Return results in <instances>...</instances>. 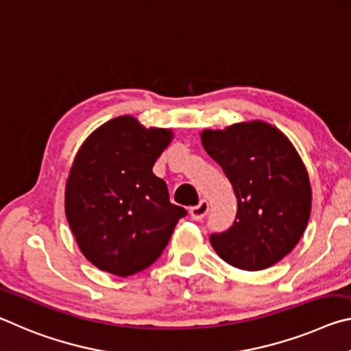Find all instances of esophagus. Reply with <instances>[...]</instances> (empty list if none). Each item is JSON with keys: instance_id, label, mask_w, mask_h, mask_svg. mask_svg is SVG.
Masks as SVG:
<instances>
[{"instance_id": "34e87169", "label": "esophagus", "mask_w": 351, "mask_h": 351, "mask_svg": "<svg viewBox=\"0 0 351 351\" xmlns=\"http://www.w3.org/2000/svg\"><path fill=\"white\" fill-rule=\"evenodd\" d=\"M206 213H208V202L206 200H200L199 205L189 208V215H191L194 221H202Z\"/></svg>"}]
</instances>
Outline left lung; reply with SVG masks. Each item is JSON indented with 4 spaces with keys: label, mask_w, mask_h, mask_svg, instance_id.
Instances as JSON below:
<instances>
[{
    "label": "left lung",
    "mask_w": 351,
    "mask_h": 351,
    "mask_svg": "<svg viewBox=\"0 0 351 351\" xmlns=\"http://www.w3.org/2000/svg\"><path fill=\"white\" fill-rule=\"evenodd\" d=\"M200 140L238 199L233 226L211 234V245L243 271L274 266L297 245L311 215V183L300 155L283 132L260 119L205 129Z\"/></svg>",
    "instance_id": "obj_1"
}]
</instances>
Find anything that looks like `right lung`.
Segmentation results:
<instances>
[{
  "label": "right lung",
  "mask_w": 351,
  "mask_h": 351,
  "mask_svg": "<svg viewBox=\"0 0 351 351\" xmlns=\"http://www.w3.org/2000/svg\"><path fill=\"white\" fill-rule=\"evenodd\" d=\"M174 138L130 114L99 125L74 157L65 215L84 256L101 271L129 277L157 260L186 210L169 202L152 172Z\"/></svg>",
  "instance_id": "obj_1"
}]
</instances>
